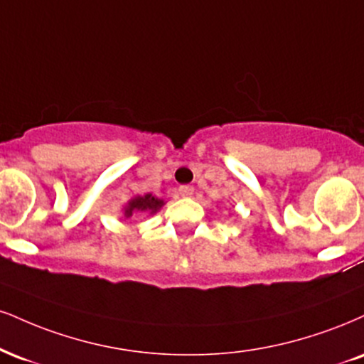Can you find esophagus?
I'll return each mask as SVG.
<instances>
[{"label": "esophagus", "instance_id": "34e87169", "mask_svg": "<svg viewBox=\"0 0 364 364\" xmlns=\"http://www.w3.org/2000/svg\"><path fill=\"white\" fill-rule=\"evenodd\" d=\"M193 191H195V188L190 186V185L179 186V195H181V196H191V195H193Z\"/></svg>", "mask_w": 364, "mask_h": 364}]
</instances>
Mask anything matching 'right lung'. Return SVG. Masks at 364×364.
I'll return each instance as SVG.
<instances>
[{
    "label": "right lung",
    "mask_w": 364,
    "mask_h": 364,
    "mask_svg": "<svg viewBox=\"0 0 364 364\" xmlns=\"http://www.w3.org/2000/svg\"><path fill=\"white\" fill-rule=\"evenodd\" d=\"M163 205L164 200H159L152 193H147L144 196H134V198L125 205L124 212L127 218L132 217L134 213H151L152 215V213H156Z\"/></svg>",
    "instance_id": "add662e5"
}]
</instances>
